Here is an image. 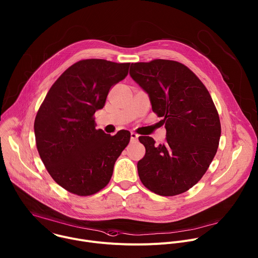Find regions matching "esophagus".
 Returning a JSON list of instances; mask_svg holds the SVG:
<instances>
[{"label": "esophagus", "mask_w": 258, "mask_h": 258, "mask_svg": "<svg viewBox=\"0 0 258 258\" xmlns=\"http://www.w3.org/2000/svg\"><path fill=\"white\" fill-rule=\"evenodd\" d=\"M138 138H139V135H138V134H136V133H134V132L131 133V141H132V142H137V141H138Z\"/></svg>", "instance_id": "34e87169"}]
</instances>
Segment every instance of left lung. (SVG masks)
Masks as SVG:
<instances>
[{"instance_id": "left-lung-1", "label": "left lung", "mask_w": 258, "mask_h": 258, "mask_svg": "<svg viewBox=\"0 0 258 258\" xmlns=\"http://www.w3.org/2000/svg\"><path fill=\"white\" fill-rule=\"evenodd\" d=\"M130 75L149 94L166 127L163 145L139 138L146 148L138 162L140 179L162 197L183 194L202 179L219 147L221 122L214 101L199 77L176 60L132 63Z\"/></svg>"}]
</instances>
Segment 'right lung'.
<instances>
[{
  "label": "right lung",
  "mask_w": 258,
  "mask_h": 258,
  "mask_svg": "<svg viewBox=\"0 0 258 258\" xmlns=\"http://www.w3.org/2000/svg\"><path fill=\"white\" fill-rule=\"evenodd\" d=\"M130 62L82 59L52 84L41 103L34 134L39 156L51 178L67 191L92 196L104 188L131 133L106 135L95 128L111 87L128 74Z\"/></svg>",
  "instance_id": "1"
}]
</instances>
